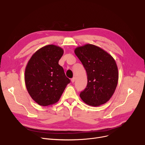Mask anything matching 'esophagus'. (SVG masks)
Instances as JSON below:
<instances>
[{"mask_svg":"<svg viewBox=\"0 0 145 145\" xmlns=\"http://www.w3.org/2000/svg\"><path fill=\"white\" fill-rule=\"evenodd\" d=\"M74 80H75V78H73L71 79V82H72V83H73V82H74Z\"/></svg>","mask_w":145,"mask_h":145,"instance_id":"obj_1","label":"esophagus"}]
</instances>
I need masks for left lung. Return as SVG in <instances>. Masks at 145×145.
<instances>
[{
	"label": "left lung",
	"mask_w": 145,
	"mask_h": 145,
	"mask_svg": "<svg viewBox=\"0 0 145 145\" xmlns=\"http://www.w3.org/2000/svg\"><path fill=\"white\" fill-rule=\"evenodd\" d=\"M74 53L88 76L86 88L80 93L82 101L92 106L106 103L118 85L119 73L115 59L108 52L91 44L76 48Z\"/></svg>",
	"instance_id": "left-lung-1"
}]
</instances>
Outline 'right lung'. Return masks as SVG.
<instances>
[{"mask_svg":"<svg viewBox=\"0 0 145 145\" xmlns=\"http://www.w3.org/2000/svg\"><path fill=\"white\" fill-rule=\"evenodd\" d=\"M63 50L49 44L37 50L30 59L25 73L26 87L37 104L46 106L56 103L71 80L59 60Z\"/></svg>","mask_w":145,"mask_h":145,"instance_id":"add662e5","label":"right lung"}]
</instances>
